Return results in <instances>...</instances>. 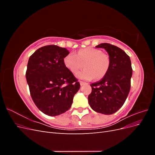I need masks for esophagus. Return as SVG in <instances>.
Here are the masks:
<instances>
[{"label": "esophagus", "mask_w": 155, "mask_h": 155, "mask_svg": "<svg viewBox=\"0 0 155 155\" xmlns=\"http://www.w3.org/2000/svg\"><path fill=\"white\" fill-rule=\"evenodd\" d=\"M79 83H80V85L82 86V85H87V83H85V82H84V81H79Z\"/></svg>", "instance_id": "obj_1"}]
</instances>
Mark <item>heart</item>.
<instances>
[{
	"label": "heart",
	"mask_w": 155,
	"mask_h": 155,
	"mask_svg": "<svg viewBox=\"0 0 155 155\" xmlns=\"http://www.w3.org/2000/svg\"><path fill=\"white\" fill-rule=\"evenodd\" d=\"M110 63L109 55L94 48L81 49L76 54L67 55L64 59L65 67L74 74L80 70L84 65L85 69L78 73L77 77L85 80L104 78L109 72Z\"/></svg>",
	"instance_id": "b5f03b06"
}]
</instances>
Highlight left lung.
I'll list each match as a JSON object with an SVG mask.
<instances>
[{
  "label": "left lung",
  "instance_id": "1",
  "mask_svg": "<svg viewBox=\"0 0 155 155\" xmlns=\"http://www.w3.org/2000/svg\"><path fill=\"white\" fill-rule=\"evenodd\" d=\"M96 47L105 48L111 63L106 76L91 84L88 103L96 112L112 114L123 106L129 93L133 74L130 59L123 50L109 43H101Z\"/></svg>",
  "mask_w": 155,
  "mask_h": 155
}]
</instances>
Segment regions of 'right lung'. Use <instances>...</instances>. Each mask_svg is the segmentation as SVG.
Returning <instances> with one entry per match:
<instances>
[{"label": "right lung", "mask_w": 155, "mask_h": 155, "mask_svg": "<svg viewBox=\"0 0 155 155\" xmlns=\"http://www.w3.org/2000/svg\"><path fill=\"white\" fill-rule=\"evenodd\" d=\"M65 48L51 45L37 50L29 58L26 72L30 95L44 114L59 115L70 109L80 88L78 79L65 67Z\"/></svg>", "instance_id": "right-lung-1"}]
</instances>
